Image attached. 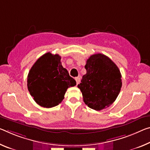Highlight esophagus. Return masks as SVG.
<instances>
[{"mask_svg":"<svg viewBox=\"0 0 150 150\" xmlns=\"http://www.w3.org/2000/svg\"><path fill=\"white\" fill-rule=\"evenodd\" d=\"M75 81H76V83H77V85L79 84V83L80 82V80H81L80 77H75Z\"/></svg>","mask_w":150,"mask_h":150,"instance_id":"esophagus-1","label":"esophagus"}]
</instances>
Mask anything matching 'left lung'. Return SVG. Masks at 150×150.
Masks as SVG:
<instances>
[{"label":"left lung","instance_id":"left-lung-1","mask_svg":"<svg viewBox=\"0 0 150 150\" xmlns=\"http://www.w3.org/2000/svg\"><path fill=\"white\" fill-rule=\"evenodd\" d=\"M85 68L86 74L77 85L85 103L96 111L108 108L120 92L122 81L120 69L108 57L101 53L90 56Z\"/></svg>","mask_w":150,"mask_h":150}]
</instances>
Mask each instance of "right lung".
Returning <instances> with one entry per match:
<instances>
[{"mask_svg": "<svg viewBox=\"0 0 150 150\" xmlns=\"http://www.w3.org/2000/svg\"><path fill=\"white\" fill-rule=\"evenodd\" d=\"M75 85V80L61 65V57L49 52L37 59L27 77L30 96L37 104L46 108L58 105L67 89Z\"/></svg>", "mask_w": 150, "mask_h": 150, "instance_id": "right-lung-1", "label": "right lung"}]
</instances>
